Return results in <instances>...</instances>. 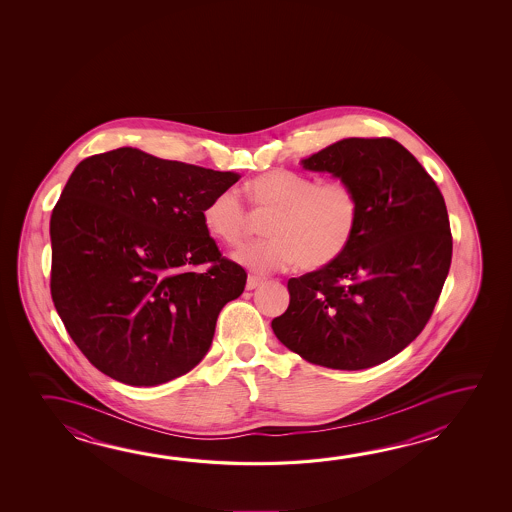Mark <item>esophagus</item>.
<instances>
[{
	"label": "esophagus",
	"instance_id": "obj_1",
	"mask_svg": "<svg viewBox=\"0 0 512 512\" xmlns=\"http://www.w3.org/2000/svg\"><path fill=\"white\" fill-rule=\"evenodd\" d=\"M262 282H264V278L250 275V277H248V282H246V289H248V291H252V289H255V287H259Z\"/></svg>",
	"mask_w": 512,
	"mask_h": 512
}]
</instances>
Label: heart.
Returning <instances> with one entry per match:
<instances>
[{
    "label": "heart",
    "instance_id": "b5f03b06",
    "mask_svg": "<svg viewBox=\"0 0 512 512\" xmlns=\"http://www.w3.org/2000/svg\"><path fill=\"white\" fill-rule=\"evenodd\" d=\"M255 214H269V239L243 246L235 262L255 273L284 271L300 264L305 271L327 268L341 259L361 223V198L344 180L318 182L287 169H271L246 184ZM203 227L219 243L237 246L250 228V214L234 189L210 198Z\"/></svg>",
    "mask_w": 512,
    "mask_h": 512
}]
</instances>
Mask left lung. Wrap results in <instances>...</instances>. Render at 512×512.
<instances>
[{
    "label": "left lung",
    "instance_id": "left-lung-1",
    "mask_svg": "<svg viewBox=\"0 0 512 512\" xmlns=\"http://www.w3.org/2000/svg\"><path fill=\"white\" fill-rule=\"evenodd\" d=\"M302 164L352 184L361 223L341 259L287 282L291 302L271 328L323 368L377 366L421 334L443 291L453 246L443 194L389 137L343 139Z\"/></svg>",
    "mask_w": 512,
    "mask_h": 512
}]
</instances>
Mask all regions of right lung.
I'll return each mask as SVG.
<instances>
[{
  "label": "right lung",
  "mask_w": 512,
  "mask_h": 512,
  "mask_svg": "<svg viewBox=\"0 0 512 512\" xmlns=\"http://www.w3.org/2000/svg\"><path fill=\"white\" fill-rule=\"evenodd\" d=\"M239 178L137 148L76 166L51 214L50 287L94 368L159 386L209 352L219 310L248 275L219 252L202 212Z\"/></svg>",
  "instance_id": "1"
}]
</instances>
